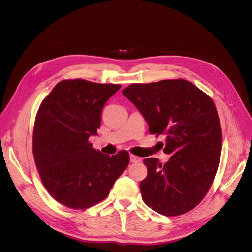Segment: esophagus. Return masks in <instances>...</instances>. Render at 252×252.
Segmentation results:
<instances>
[{
	"label": "esophagus",
	"instance_id": "34e87169",
	"mask_svg": "<svg viewBox=\"0 0 252 252\" xmlns=\"http://www.w3.org/2000/svg\"><path fill=\"white\" fill-rule=\"evenodd\" d=\"M130 162H131V163H140V162H141V158L131 155V156H130Z\"/></svg>",
	"mask_w": 252,
	"mask_h": 252
}]
</instances>
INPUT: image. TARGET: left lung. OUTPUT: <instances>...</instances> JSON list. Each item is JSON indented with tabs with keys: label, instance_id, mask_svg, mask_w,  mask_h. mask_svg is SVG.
<instances>
[{
	"label": "left lung",
	"instance_id": "left-lung-1",
	"mask_svg": "<svg viewBox=\"0 0 252 252\" xmlns=\"http://www.w3.org/2000/svg\"><path fill=\"white\" fill-rule=\"evenodd\" d=\"M138 108L161 148L170 155L164 165L144 159L148 174L140 184L143 201L163 216L192 210L210 189L222 152V128L212 98L191 82L162 80L131 84L122 90Z\"/></svg>",
	"mask_w": 252,
	"mask_h": 252
}]
</instances>
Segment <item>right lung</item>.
Here are the masks:
<instances>
[{"instance_id": "right-lung-1", "label": "right lung", "mask_w": 252, "mask_h": 252, "mask_svg": "<svg viewBox=\"0 0 252 252\" xmlns=\"http://www.w3.org/2000/svg\"><path fill=\"white\" fill-rule=\"evenodd\" d=\"M121 88L82 79L59 82L36 112L32 152L43 185L60 204L87 209L109 194L129 165L128 151L112 157L93 148L105 103Z\"/></svg>"}]
</instances>
